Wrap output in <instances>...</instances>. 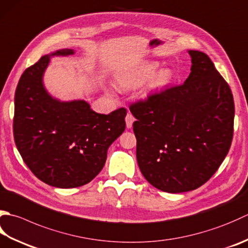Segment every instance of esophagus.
Here are the masks:
<instances>
[{
    "label": "esophagus",
    "instance_id": "1",
    "mask_svg": "<svg viewBox=\"0 0 248 248\" xmlns=\"http://www.w3.org/2000/svg\"><path fill=\"white\" fill-rule=\"evenodd\" d=\"M134 120H135L134 116L131 114V113H128L127 116H125V125H127L128 129L132 128V124L134 123Z\"/></svg>",
    "mask_w": 248,
    "mask_h": 248
}]
</instances>
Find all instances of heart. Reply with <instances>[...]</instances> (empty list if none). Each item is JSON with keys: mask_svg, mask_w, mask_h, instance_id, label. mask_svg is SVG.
<instances>
[{"mask_svg": "<svg viewBox=\"0 0 248 248\" xmlns=\"http://www.w3.org/2000/svg\"><path fill=\"white\" fill-rule=\"evenodd\" d=\"M158 67L157 63L150 62L145 63L137 67L134 71L120 75L117 78L118 86L121 88H134V87L140 86L145 81L148 80L150 77V86L153 88H162L167 86L172 78V72L169 69H161L155 73Z\"/></svg>", "mask_w": 248, "mask_h": 248, "instance_id": "obj_1", "label": "heart"}]
</instances>
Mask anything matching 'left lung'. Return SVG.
I'll return each instance as SVG.
<instances>
[{
  "label": "left lung",
  "instance_id": "obj_1",
  "mask_svg": "<svg viewBox=\"0 0 248 248\" xmlns=\"http://www.w3.org/2000/svg\"><path fill=\"white\" fill-rule=\"evenodd\" d=\"M191 72L183 85L130 105L137 118L140 172L159 190L202 186L220 167L233 138L234 101L229 85L204 52L189 50Z\"/></svg>",
  "mask_w": 248,
  "mask_h": 248
}]
</instances>
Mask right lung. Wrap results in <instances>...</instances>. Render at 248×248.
<instances>
[{
    "label": "right lung",
    "instance_id": "right-lung-1",
    "mask_svg": "<svg viewBox=\"0 0 248 248\" xmlns=\"http://www.w3.org/2000/svg\"><path fill=\"white\" fill-rule=\"evenodd\" d=\"M42 57L23 72L15 92L14 139L24 163L38 179L57 188L91 182L103 169L110 144L125 129L127 109L98 114L84 100L60 102L43 85L51 56Z\"/></svg>",
    "mask_w": 248,
    "mask_h": 248
}]
</instances>
